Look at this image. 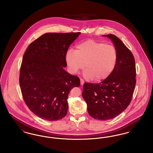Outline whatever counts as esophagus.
Instances as JSON below:
<instances>
[{
    "instance_id": "34e87169",
    "label": "esophagus",
    "mask_w": 153,
    "mask_h": 153,
    "mask_svg": "<svg viewBox=\"0 0 153 153\" xmlns=\"http://www.w3.org/2000/svg\"><path fill=\"white\" fill-rule=\"evenodd\" d=\"M80 84L81 85H82L84 84V80L82 79H80Z\"/></svg>"
}]
</instances>
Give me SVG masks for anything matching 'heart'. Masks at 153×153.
<instances>
[{"mask_svg": "<svg viewBox=\"0 0 153 153\" xmlns=\"http://www.w3.org/2000/svg\"><path fill=\"white\" fill-rule=\"evenodd\" d=\"M117 53L115 48L94 39L79 44L76 49L66 52V62L69 72L77 73L84 68V76L88 79L100 81L107 79L117 64Z\"/></svg>", "mask_w": 153, "mask_h": 153, "instance_id": "obj_1", "label": "heart"}]
</instances>
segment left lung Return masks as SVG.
Here are the masks:
<instances>
[{
  "label": "left lung",
  "instance_id": "1",
  "mask_svg": "<svg viewBox=\"0 0 153 153\" xmlns=\"http://www.w3.org/2000/svg\"><path fill=\"white\" fill-rule=\"evenodd\" d=\"M117 53V64L109 76L97 84L85 82L82 97L88 114L100 120L120 115L130 104L136 84L135 59L131 51L116 36L107 34Z\"/></svg>",
  "mask_w": 153,
  "mask_h": 153
}]
</instances>
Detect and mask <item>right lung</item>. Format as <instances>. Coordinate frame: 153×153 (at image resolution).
<instances>
[{
	"label": "right lung",
	"mask_w": 153,
	"mask_h": 153,
	"mask_svg": "<svg viewBox=\"0 0 153 153\" xmlns=\"http://www.w3.org/2000/svg\"><path fill=\"white\" fill-rule=\"evenodd\" d=\"M80 33H46L30 44L23 55L19 79L22 96L30 110L42 119L65 117L68 95L80 86V79L64 67L68 48Z\"/></svg>",
	"instance_id": "obj_1"
}]
</instances>
